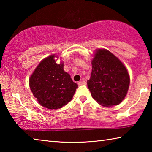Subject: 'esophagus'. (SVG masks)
I'll use <instances>...</instances> for the list:
<instances>
[{
  "label": "esophagus",
  "instance_id": "esophagus-1",
  "mask_svg": "<svg viewBox=\"0 0 152 152\" xmlns=\"http://www.w3.org/2000/svg\"><path fill=\"white\" fill-rule=\"evenodd\" d=\"M86 84V82L85 81H84V80L78 82V85H80H80H85Z\"/></svg>",
  "mask_w": 152,
  "mask_h": 152
}]
</instances>
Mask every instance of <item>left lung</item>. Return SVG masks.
Here are the masks:
<instances>
[{
	"label": "left lung",
	"mask_w": 152,
	"mask_h": 152,
	"mask_svg": "<svg viewBox=\"0 0 152 152\" xmlns=\"http://www.w3.org/2000/svg\"><path fill=\"white\" fill-rule=\"evenodd\" d=\"M91 64V76L87 84L92 98L105 107L120 104L130 84L125 66L116 56L102 48L96 49Z\"/></svg>",
	"instance_id": "8db88e82"
}]
</instances>
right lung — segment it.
I'll return each instance as SVG.
<instances>
[{
  "instance_id": "add662e5",
  "label": "right lung",
  "mask_w": 152,
  "mask_h": 152,
  "mask_svg": "<svg viewBox=\"0 0 152 152\" xmlns=\"http://www.w3.org/2000/svg\"><path fill=\"white\" fill-rule=\"evenodd\" d=\"M57 60H56L55 58ZM58 56L51 54L40 61L29 78V87L38 102L49 109H58L72 99L78 84L57 63Z\"/></svg>"
}]
</instances>
